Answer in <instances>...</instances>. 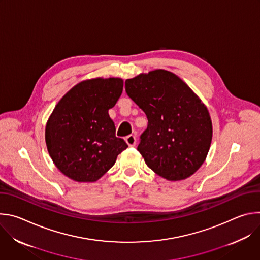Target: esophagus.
I'll return each instance as SVG.
<instances>
[{"label": "esophagus", "instance_id": "esophagus-1", "mask_svg": "<svg viewBox=\"0 0 260 260\" xmlns=\"http://www.w3.org/2000/svg\"><path fill=\"white\" fill-rule=\"evenodd\" d=\"M125 141H126L127 145H128V146H131V147H134V146L136 145V137H135L134 135H129V136H127V137L125 138Z\"/></svg>", "mask_w": 260, "mask_h": 260}]
</instances>
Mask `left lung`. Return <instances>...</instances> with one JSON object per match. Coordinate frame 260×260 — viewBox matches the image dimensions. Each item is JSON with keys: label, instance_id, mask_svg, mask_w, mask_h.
Returning <instances> with one entry per match:
<instances>
[{"label": "left lung", "instance_id": "1", "mask_svg": "<svg viewBox=\"0 0 260 260\" xmlns=\"http://www.w3.org/2000/svg\"><path fill=\"white\" fill-rule=\"evenodd\" d=\"M125 91L148 119L138 146L146 165L170 181L193 175L207 157L213 135L201 99L174 73L161 69L126 79Z\"/></svg>", "mask_w": 260, "mask_h": 260}]
</instances>
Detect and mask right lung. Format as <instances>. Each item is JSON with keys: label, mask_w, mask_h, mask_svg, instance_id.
<instances>
[{"label": "right lung", "mask_w": 260, "mask_h": 260, "mask_svg": "<svg viewBox=\"0 0 260 260\" xmlns=\"http://www.w3.org/2000/svg\"><path fill=\"white\" fill-rule=\"evenodd\" d=\"M120 78H94L72 87L47 121L45 141L56 168L76 182H95L128 147L115 136L108 111L122 93Z\"/></svg>", "instance_id": "obj_1"}]
</instances>
